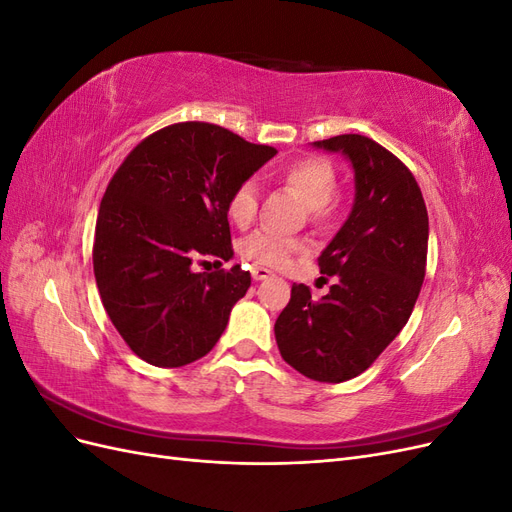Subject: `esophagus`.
I'll use <instances>...</instances> for the list:
<instances>
[{
    "instance_id": "34e87169",
    "label": "esophagus",
    "mask_w": 512,
    "mask_h": 512,
    "mask_svg": "<svg viewBox=\"0 0 512 512\" xmlns=\"http://www.w3.org/2000/svg\"><path fill=\"white\" fill-rule=\"evenodd\" d=\"M252 277L256 282H260V280H269V277H273V273L265 267H252Z\"/></svg>"
}]
</instances>
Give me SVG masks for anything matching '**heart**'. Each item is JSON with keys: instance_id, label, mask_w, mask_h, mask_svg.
<instances>
[{"instance_id": "1", "label": "heart", "mask_w": 512, "mask_h": 512, "mask_svg": "<svg viewBox=\"0 0 512 512\" xmlns=\"http://www.w3.org/2000/svg\"><path fill=\"white\" fill-rule=\"evenodd\" d=\"M282 179L297 192L309 209V218L314 222H327L333 215V196L337 192V173L335 168L322 158H301L286 164L282 168ZM258 211V190L254 181H243L230 192L226 213L228 220L235 226H247ZM301 247V241L280 235L273 230H256L254 235L245 237L239 245V252L245 260L256 265L282 267L288 262L290 254Z\"/></svg>"}]
</instances>
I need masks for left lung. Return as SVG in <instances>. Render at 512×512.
I'll return each instance as SVG.
<instances>
[{"label": "left lung", "instance_id": "left-lung-1", "mask_svg": "<svg viewBox=\"0 0 512 512\" xmlns=\"http://www.w3.org/2000/svg\"><path fill=\"white\" fill-rule=\"evenodd\" d=\"M314 147L350 160L354 205L318 258L320 273L335 275V284L318 301L305 284H292L275 342L299 374L344 382L363 374L406 327L425 280L429 218L414 175L389 149L361 134Z\"/></svg>", "mask_w": 512, "mask_h": 512}]
</instances>
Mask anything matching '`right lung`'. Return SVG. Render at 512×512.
<instances>
[{
	"label": "right lung",
	"instance_id": "obj_1",
	"mask_svg": "<svg viewBox=\"0 0 512 512\" xmlns=\"http://www.w3.org/2000/svg\"><path fill=\"white\" fill-rule=\"evenodd\" d=\"M277 149L205 121L166 126L138 143L104 192L94 273L108 318L130 350L156 367L205 356L252 284L232 258L226 203Z\"/></svg>",
	"mask_w": 512,
	"mask_h": 512
}]
</instances>
